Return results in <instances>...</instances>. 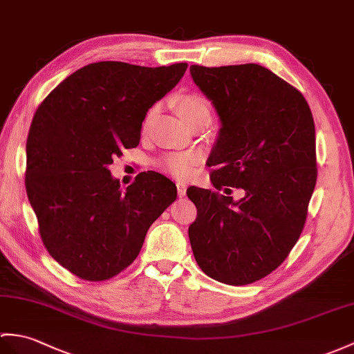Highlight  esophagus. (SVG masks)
Masks as SVG:
<instances>
[{
    "label": "esophagus",
    "mask_w": 354,
    "mask_h": 354,
    "mask_svg": "<svg viewBox=\"0 0 354 354\" xmlns=\"http://www.w3.org/2000/svg\"><path fill=\"white\" fill-rule=\"evenodd\" d=\"M176 190H178V196L179 197H183V196H185V192H187V185L184 184V183H176Z\"/></svg>",
    "instance_id": "1"
}]
</instances>
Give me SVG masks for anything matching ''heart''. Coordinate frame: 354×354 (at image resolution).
Listing matches in <instances>:
<instances>
[{"label":"heart","mask_w":354,"mask_h":354,"mask_svg":"<svg viewBox=\"0 0 354 354\" xmlns=\"http://www.w3.org/2000/svg\"><path fill=\"white\" fill-rule=\"evenodd\" d=\"M176 109L179 116L183 120L190 125V123L202 116L209 118V102L207 97L199 93H185L180 95L176 100ZM194 164V157L190 153H176L170 155L164 161V166L171 174L176 176H187L190 175L192 167Z\"/></svg>","instance_id":"1"}]
</instances>
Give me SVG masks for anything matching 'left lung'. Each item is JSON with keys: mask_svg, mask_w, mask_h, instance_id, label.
Segmentation results:
<instances>
[{"mask_svg": "<svg viewBox=\"0 0 354 354\" xmlns=\"http://www.w3.org/2000/svg\"><path fill=\"white\" fill-rule=\"evenodd\" d=\"M220 120L208 158L212 185L190 187L188 227L197 266L227 285H248L282 264L305 226L317 183L315 125L305 97L264 66H190Z\"/></svg>", "mask_w": 354, "mask_h": 354, "instance_id": "left-lung-1", "label": "left lung"}]
</instances>
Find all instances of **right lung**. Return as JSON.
Instances as JSON below:
<instances>
[{"label":"right lung","instance_id":"1","mask_svg":"<svg viewBox=\"0 0 354 354\" xmlns=\"http://www.w3.org/2000/svg\"><path fill=\"white\" fill-rule=\"evenodd\" d=\"M187 66L90 63L36 110L26 188L46 250L72 274L92 282L119 274L176 199V185L157 171H143L122 190L109 166L138 145L146 113L179 83Z\"/></svg>","mask_w":354,"mask_h":354}]
</instances>
